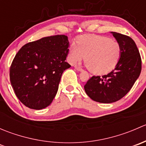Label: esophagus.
Returning a JSON list of instances; mask_svg holds the SVG:
<instances>
[{
  "mask_svg": "<svg viewBox=\"0 0 146 146\" xmlns=\"http://www.w3.org/2000/svg\"><path fill=\"white\" fill-rule=\"evenodd\" d=\"M75 68H76V69L77 70H78V71H82V68L81 67H79V66H75Z\"/></svg>",
  "mask_w": 146,
  "mask_h": 146,
  "instance_id": "esophagus-1",
  "label": "esophagus"
}]
</instances>
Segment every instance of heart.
<instances>
[{"mask_svg": "<svg viewBox=\"0 0 146 146\" xmlns=\"http://www.w3.org/2000/svg\"><path fill=\"white\" fill-rule=\"evenodd\" d=\"M121 46L110 37L101 35H84L77 39L69 49L68 60L71 64H77L85 58L90 71L102 75L116 67L121 56Z\"/></svg>", "mask_w": 146, "mask_h": 146, "instance_id": "1", "label": "heart"}]
</instances>
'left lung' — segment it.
<instances>
[{
    "mask_svg": "<svg viewBox=\"0 0 146 146\" xmlns=\"http://www.w3.org/2000/svg\"><path fill=\"white\" fill-rule=\"evenodd\" d=\"M122 48L115 68L107 75L93 76L85 85L87 95L95 102L112 103L129 92L141 71V58L134 41L129 36L111 32Z\"/></svg>",
    "mask_w": 146,
    "mask_h": 146,
    "instance_id": "8db88e82",
    "label": "left lung"
}]
</instances>
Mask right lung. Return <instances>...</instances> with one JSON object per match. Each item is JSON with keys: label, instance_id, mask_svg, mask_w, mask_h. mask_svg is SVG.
<instances>
[{"label": "right lung", "instance_id": "obj_1", "mask_svg": "<svg viewBox=\"0 0 146 146\" xmlns=\"http://www.w3.org/2000/svg\"><path fill=\"white\" fill-rule=\"evenodd\" d=\"M66 35L46 36L26 44L15 56L10 80L15 94L24 105L42 110L50 105L58 89L69 49Z\"/></svg>", "mask_w": 146, "mask_h": 146}]
</instances>
